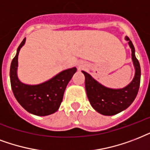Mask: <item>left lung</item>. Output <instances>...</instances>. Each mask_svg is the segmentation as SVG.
<instances>
[{
    "label": "left lung",
    "instance_id": "8db88e82",
    "mask_svg": "<svg viewBox=\"0 0 150 150\" xmlns=\"http://www.w3.org/2000/svg\"><path fill=\"white\" fill-rule=\"evenodd\" d=\"M132 48V60L135 67V75L133 81L122 89H110L98 83L90 74L84 71L87 96L91 106L99 113L112 116L121 112L129 106L139 92L141 78V69L139 60L134 54V47L132 40L126 37Z\"/></svg>",
    "mask_w": 150,
    "mask_h": 150
}]
</instances>
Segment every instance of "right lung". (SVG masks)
I'll return each mask as SVG.
<instances>
[{"mask_svg":"<svg viewBox=\"0 0 150 150\" xmlns=\"http://www.w3.org/2000/svg\"><path fill=\"white\" fill-rule=\"evenodd\" d=\"M23 39L17 49L10 67V81L12 91L18 103L30 113L47 116L56 112L63 98L65 89L76 73L75 67L61 72L49 81L38 85H27L19 81L16 74L19 50L25 44Z\"/></svg>","mask_w":150,"mask_h":150,"instance_id":"add662e5","label":"right lung"}]
</instances>
